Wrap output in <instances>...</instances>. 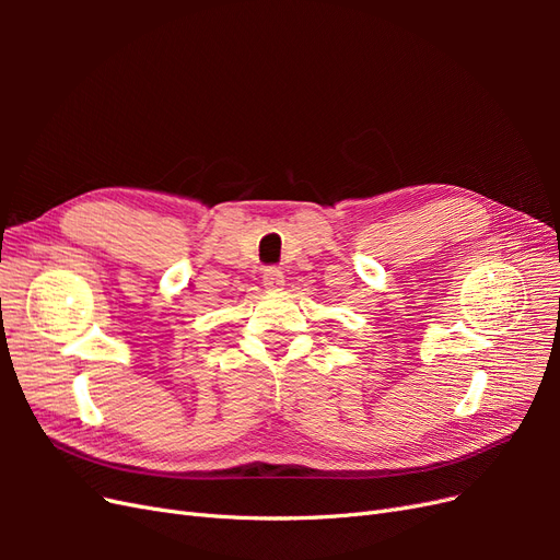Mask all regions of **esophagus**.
<instances>
[{
    "label": "esophagus",
    "instance_id": "esophagus-1",
    "mask_svg": "<svg viewBox=\"0 0 560 560\" xmlns=\"http://www.w3.org/2000/svg\"><path fill=\"white\" fill-rule=\"evenodd\" d=\"M264 284H266V290H280V287L284 284V276H282V270L280 268H266L264 270Z\"/></svg>",
    "mask_w": 560,
    "mask_h": 560
}]
</instances>
